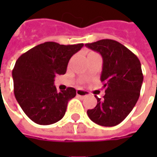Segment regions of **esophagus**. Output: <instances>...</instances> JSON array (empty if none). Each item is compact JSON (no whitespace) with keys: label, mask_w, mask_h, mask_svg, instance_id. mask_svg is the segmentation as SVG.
<instances>
[{"label":"esophagus","mask_w":157,"mask_h":157,"mask_svg":"<svg viewBox=\"0 0 157 157\" xmlns=\"http://www.w3.org/2000/svg\"><path fill=\"white\" fill-rule=\"evenodd\" d=\"M77 95H78V96H88L89 93L87 91H85V90H82V89H78L77 90Z\"/></svg>","instance_id":"esophagus-1"}]
</instances>
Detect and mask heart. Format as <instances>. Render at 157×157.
I'll return each instance as SVG.
<instances>
[{"mask_svg": "<svg viewBox=\"0 0 157 157\" xmlns=\"http://www.w3.org/2000/svg\"><path fill=\"white\" fill-rule=\"evenodd\" d=\"M90 54H93V52H92V53H90ZM90 54H89V55H90Z\"/></svg>", "mask_w": 157, "mask_h": 157, "instance_id": "heart-1", "label": "heart"}]
</instances>
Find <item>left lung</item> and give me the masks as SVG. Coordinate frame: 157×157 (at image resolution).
I'll return each instance as SVG.
<instances>
[{"mask_svg":"<svg viewBox=\"0 0 157 157\" xmlns=\"http://www.w3.org/2000/svg\"><path fill=\"white\" fill-rule=\"evenodd\" d=\"M86 46L102 57L100 81L105 88L102 100L95 96L98 103L87 110L88 117L100 126H116L129 114L139 99L143 81L140 60L114 40L102 39Z\"/></svg>","mask_w":157,"mask_h":157,"instance_id":"8db88e82","label":"left lung"}]
</instances>
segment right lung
<instances>
[{"instance_id": "obj_1", "label": "right lung", "mask_w": 157, "mask_h": 157, "mask_svg": "<svg viewBox=\"0 0 157 157\" xmlns=\"http://www.w3.org/2000/svg\"><path fill=\"white\" fill-rule=\"evenodd\" d=\"M83 44L63 45L46 42L19 57L12 71L14 94L25 114L35 123L50 125L63 117L76 90L68 87L58 93L54 78L66 72L69 60Z\"/></svg>"}]
</instances>
